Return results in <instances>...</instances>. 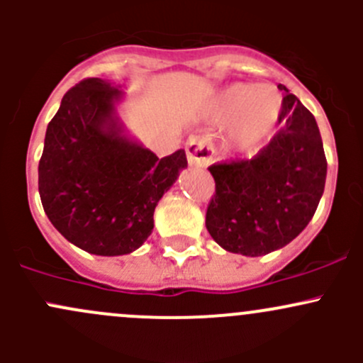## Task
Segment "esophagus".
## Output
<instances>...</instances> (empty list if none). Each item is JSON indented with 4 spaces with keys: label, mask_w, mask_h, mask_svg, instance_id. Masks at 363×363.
I'll return each mask as SVG.
<instances>
[{
    "label": "esophagus",
    "mask_w": 363,
    "mask_h": 363,
    "mask_svg": "<svg viewBox=\"0 0 363 363\" xmlns=\"http://www.w3.org/2000/svg\"><path fill=\"white\" fill-rule=\"evenodd\" d=\"M186 155L189 163L205 168L212 160V145L205 135H193L186 142Z\"/></svg>",
    "instance_id": "34e87169"
}]
</instances>
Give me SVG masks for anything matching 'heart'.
I'll return each mask as SVG.
<instances>
[{"label":"heart","instance_id":"obj_1","mask_svg":"<svg viewBox=\"0 0 363 363\" xmlns=\"http://www.w3.org/2000/svg\"><path fill=\"white\" fill-rule=\"evenodd\" d=\"M279 93L272 87L237 84L219 98V116L226 123H235V138L240 145L258 144L274 126L281 113Z\"/></svg>","mask_w":363,"mask_h":363}]
</instances>
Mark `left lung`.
I'll use <instances>...</instances> for the list:
<instances>
[{"label":"left lung","mask_w":363,"mask_h":363,"mask_svg":"<svg viewBox=\"0 0 363 363\" xmlns=\"http://www.w3.org/2000/svg\"><path fill=\"white\" fill-rule=\"evenodd\" d=\"M286 91L284 126L251 160L208 167L216 191L205 226L230 252L262 256L286 246L313 219L327 179V158L314 116Z\"/></svg>","instance_id":"1"}]
</instances>
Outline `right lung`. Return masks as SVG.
Here are the masks:
<instances>
[{"label": "right lung", "mask_w": 363, "mask_h": 363, "mask_svg": "<svg viewBox=\"0 0 363 363\" xmlns=\"http://www.w3.org/2000/svg\"><path fill=\"white\" fill-rule=\"evenodd\" d=\"M121 91L89 77L61 100L47 126L38 164L43 211L80 250L119 256L151 235L155 208L188 164L182 149L158 158L119 135L113 101Z\"/></svg>", "instance_id": "obj_1"}]
</instances>
